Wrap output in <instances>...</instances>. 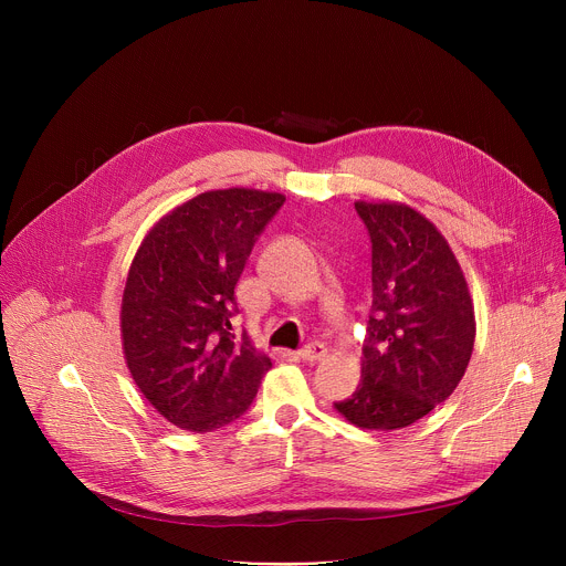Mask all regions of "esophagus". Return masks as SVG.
<instances>
[{"label": "esophagus", "instance_id": "1", "mask_svg": "<svg viewBox=\"0 0 566 566\" xmlns=\"http://www.w3.org/2000/svg\"><path fill=\"white\" fill-rule=\"evenodd\" d=\"M325 354H327V347L322 345V343H308V345H304V347L297 352V356H300L302 360H306V363H317V360L325 358Z\"/></svg>", "mask_w": 566, "mask_h": 566}]
</instances>
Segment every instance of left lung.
<instances>
[{"label": "left lung", "mask_w": 566, "mask_h": 566, "mask_svg": "<svg viewBox=\"0 0 566 566\" xmlns=\"http://www.w3.org/2000/svg\"><path fill=\"white\" fill-rule=\"evenodd\" d=\"M371 241V311L358 389L334 402L358 428L398 430L454 391L474 347V311L443 234L400 203L356 201Z\"/></svg>", "instance_id": "8db88e82"}]
</instances>
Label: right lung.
I'll use <instances>...</instances> for the list:
<instances>
[{"label": "right lung", "instance_id": "obj_1", "mask_svg": "<svg viewBox=\"0 0 566 566\" xmlns=\"http://www.w3.org/2000/svg\"><path fill=\"white\" fill-rule=\"evenodd\" d=\"M284 195L214 190L160 219L132 262L120 329L127 367L177 428L210 432L244 415L271 360L234 336V286Z\"/></svg>", "mask_w": 566, "mask_h": 566}]
</instances>
